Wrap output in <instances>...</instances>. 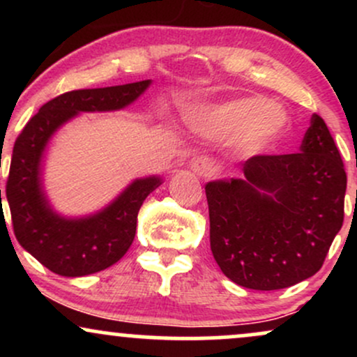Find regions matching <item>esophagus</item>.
<instances>
[{
	"label": "esophagus",
	"instance_id": "34e87169",
	"mask_svg": "<svg viewBox=\"0 0 357 357\" xmlns=\"http://www.w3.org/2000/svg\"><path fill=\"white\" fill-rule=\"evenodd\" d=\"M191 171L198 176H210L213 171H215V166H213L211 159L204 158V155H199V158H195L191 161Z\"/></svg>",
	"mask_w": 357,
	"mask_h": 357
}]
</instances>
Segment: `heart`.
Listing matches in <instances>:
<instances>
[{"label": "heart", "instance_id": "1", "mask_svg": "<svg viewBox=\"0 0 357 357\" xmlns=\"http://www.w3.org/2000/svg\"><path fill=\"white\" fill-rule=\"evenodd\" d=\"M195 126L204 136L231 141L247 155L267 154L289 127V117L265 99H240L210 107L195 117Z\"/></svg>", "mask_w": 357, "mask_h": 357}]
</instances>
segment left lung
<instances>
[{
	"label": "left lung",
	"instance_id": "left-lung-1",
	"mask_svg": "<svg viewBox=\"0 0 357 357\" xmlns=\"http://www.w3.org/2000/svg\"><path fill=\"white\" fill-rule=\"evenodd\" d=\"M243 178L206 184L210 247L221 272L253 290L296 285L321 270L344 221L347 176L314 114L301 153L252 155Z\"/></svg>",
	"mask_w": 357,
	"mask_h": 357
}]
</instances>
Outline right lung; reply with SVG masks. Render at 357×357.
I'll return each instance as SVG.
<instances>
[{
  "label": "right lung",
  "instance_id": "1",
  "mask_svg": "<svg viewBox=\"0 0 357 357\" xmlns=\"http://www.w3.org/2000/svg\"><path fill=\"white\" fill-rule=\"evenodd\" d=\"M149 84L151 80H142L61 93L42 105L16 137L6 181L13 231L20 245L53 273L84 277L121 260L136 235L137 213L161 179H136L116 202L89 218H61L48 206L40 179V162L48 139L79 112L126 107Z\"/></svg>",
  "mask_w": 357,
  "mask_h": 357
}]
</instances>
